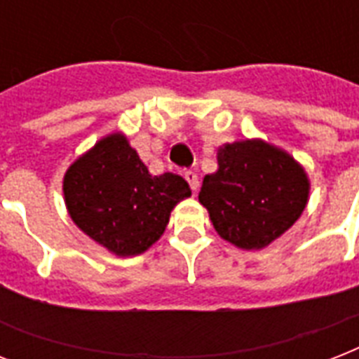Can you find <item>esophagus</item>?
Wrapping results in <instances>:
<instances>
[{
  "instance_id": "esophagus-1",
  "label": "esophagus",
  "mask_w": 359,
  "mask_h": 359,
  "mask_svg": "<svg viewBox=\"0 0 359 359\" xmlns=\"http://www.w3.org/2000/svg\"><path fill=\"white\" fill-rule=\"evenodd\" d=\"M184 179L188 180L191 191L199 190V177H197V173H194V171H184Z\"/></svg>"
}]
</instances>
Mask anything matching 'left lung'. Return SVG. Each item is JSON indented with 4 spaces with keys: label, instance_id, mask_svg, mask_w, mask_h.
Here are the masks:
<instances>
[{
    "label": "left lung",
    "instance_id": "left-lung-1",
    "mask_svg": "<svg viewBox=\"0 0 359 359\" xmlns=\"http://www.w3.org/2000/svg\"><path fill=\"white\" fill-rule=\"evenodd\" d=\"M309 179L289 152L261 140L227 143L199 203L214 229L240 250H262L290 229L307 205Z\"/></svg>",
    "mask_w": 359,
    "mask_h": 359
}]
</instances>
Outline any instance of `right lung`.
<instances>
[{
	"instance_id": "obj_1",
	"label": "right lung",
	"mask_w": 359,
	"mask_h": 359,
	"mask_svg": "<svg viewBox=\"0 0 359 359\" xmlns=\"http://www.w3.org/2000/svg\"><path fill=\"white\" fill-rule=\"evenodd\" d=\"M65 203L89 238L119 257L147 251L169 224L175 205L191 196L175 173L151 175L123 134H109L65 173Z\"/></svg>"
}]
</instances>
